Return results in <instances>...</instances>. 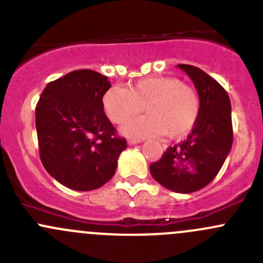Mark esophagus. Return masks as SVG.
<instances>
[{"mask_svg": "<svg viewBox=\"0 0 263 263\" xmlns=\"http://www.w3.org/2000/svg\"><path fill=\"white\" fill-rule=\"evenodd\" d=\"M127 142H128L129 145H135V144H139V142H141V140H140V139H132V137H129V139L127 140Z\"/></svg>", "mask_w": 263, "mask_h": 263, "instance_id": "1", "label": "esophagus"}]
</instances>
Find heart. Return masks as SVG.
<instances>
[{"mask_svg":"<svg viewBox=\"0 0 263 263\" xmlns=\"http://www.w3.org/2000/svg\"><path fill=\"white\" fill-rule=\"evenodd\" d=\"M103 108L113 123L122 124L144 110L147 116L128 122L123 132L137 137L164 134L169 139L187 135L197 122L200 95L171 76L145 78L127 89L113 86L103 95Z\"/></svg>","mask_w":263,"mask_h":263,"instance_id":"1","label":"heart"}]
</instances>
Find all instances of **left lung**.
I'll return each mask as SVG.
<instances>
[{
	"label": "left lung",
	"mask_w": 263,
	"mask_h": 263,
	"mask_svg": "<svg viewBox=\"0 0 263 263\" xmlns=\"http://www.w3.org/2000/svg\"><path fill=\"white\" fill-rule=\"evenodd\" d=\"M195 84L201 110L184 141L166 148L150 173L163 187L191 193L206 187L219 173L233 145L232 107L224 87L201 68L178 65Z\"/></svg>",
	"instance_id": "1"
}]
</instances>
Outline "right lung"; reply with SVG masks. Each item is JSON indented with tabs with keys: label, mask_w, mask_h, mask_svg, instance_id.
<instances>
[{
	"label": "right lung",
	"mask_w": 263,
	"mask_h": 263,
	"mask_svg": "<svg viewBox=\"0 0 263 263\" xmlns=\"http://www.w3.org/2000/svg\"><path fill=\"white\" fill-rule=\"evenodd\" d=\"M107 76L76 70L44 87L35 108L39 156L50 176L75 191H91L116 173L127 147L103 108Z\"/></svg>",
	"instance_id": "add662e5"
}]
</instances>
